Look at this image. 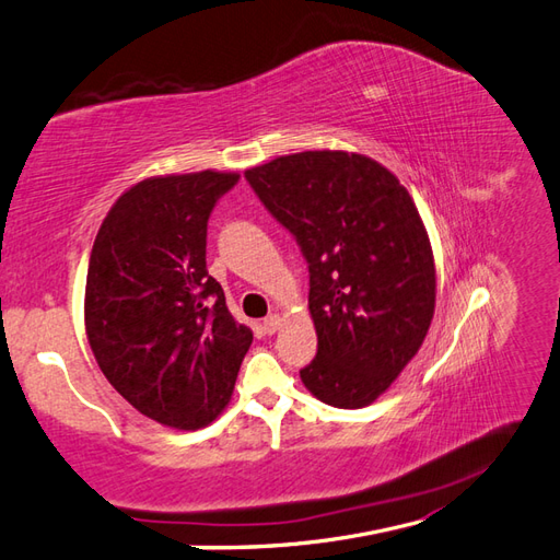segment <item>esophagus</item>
Wrapping results in <instances>:
<instances>
[{"mask_svg":"<svg viewBox=\"0 0 560 560\" xmlns=\"http://www.w3.org/2000/svg\"><path fill=\"white\" fill-rule=\"evenodd\" d=\"M262 328H265V334H267V336L277 334L279 328H281V317H279V314H269V317H267V319H265V324H262Z\"/></svg>","mask_w":560,"mask_h":560,"instance_id":"34e87169","label":"esophagus"}]
</instances>
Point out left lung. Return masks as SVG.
Here are the masks:
<instances>
[{
    "label": "left lung",
    "instance_id": "left-lung-1",
    "mask_svg": "<svg viewBox=\"0 0 560 560\" xmlns=\"http://www.w3.org/2000/svg\"><path fill=\"white\" fill-rule=\"evenodd\" d=\"M246 179L310 267L317 357L300 378L331 407L371 405L419 352L435 312L433 250L409 191L346 151L281 155Z\"/></svg>",
    "mask_w": 560,
    "mask_h": 560
}]
</instances>
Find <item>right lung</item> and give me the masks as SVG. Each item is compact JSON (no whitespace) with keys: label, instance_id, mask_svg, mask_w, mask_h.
Listing matches in <instances>:
<instances>
[{"label":"right lung","instance_id":"add662e5","mask_svg":"<svg viewBox=\"0 0 560 560\" xmlns=\"http://www.w3.org/2000/svg\"><path fill=\"white\" fill-rule=\"evenodd\" d=\"M236 172L151 177L125 191L94 238L84 326L98 369L143 417L196 430L226 407L253 331L208 275L214 203Z\"/></svg>","mask_w":560,"mask_h":560}]
</instances>
